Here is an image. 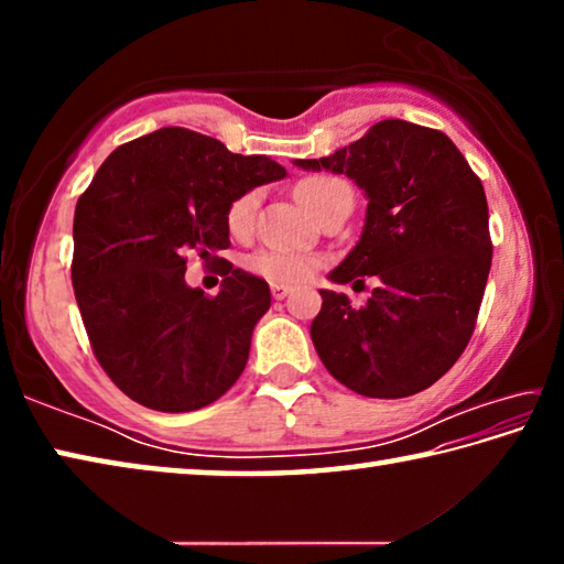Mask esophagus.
Here are the masks:
<instances>
[{"instance_id": "1", "label": "esophagus", "mask_w": 564, "mask_h": 564, "mask_svg": "<svg viewBox=\"0 0 564 564\" xmlns=\"http://www.w3.org/2000/svg\"><path fill=\"white\" fill-rule=\"evenodd\" d=\"M289 293H291L289 285H281V283H273V285H271V295H273L275 301H283Z\"/></svg>"}]
</instances>
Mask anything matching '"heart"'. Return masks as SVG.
<instances>
[{
	"mask_svg": "<svg viewBox=\"0 0 564 564\" xmlns=\"http://www.w3.org/2000/svg\"><path fill=\"white\" fill-rule=\"evenodd\" d=\"M343 191L350 188L346 181H340L336 176H308L295 186V196H299V202L308 208L313 216H321L323 208H326L338 194H343ZM256 204H259V196H256L253 191L241 194L228 204L226 226L231 236L241 238L251 231ZM318 265V256H313L308 251H295V248H259V251L246 259L248 271L281 285H295L308 281L311 275L316 273Z\"/></svg>",
	"mask_w": 564,
	"mask_h": 564,
	"instance_id": "heart-1",
	"label": "heart"
}]
</instances>
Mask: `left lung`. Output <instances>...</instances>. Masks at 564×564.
<instances>
[{"label":"left lung","mask_w":564,"mask_h":564,"mask_svg":"<svg viewBox=\"0 0 564 564\" xmlns=\"http://www.w3.org/2000/svg\"><path fill=\"white\" fill-rule=\"evenodd\" d=\"M303 169L356 178L368 194L358 246L330 281L380 285L366 305L321 291L311 338L328 373L368 398L431 388L473 338L492 263L482 181L443 131L403 119L370 127L350 147Z\"/></svg>","instance_id":"obj_1"}]
</instances>
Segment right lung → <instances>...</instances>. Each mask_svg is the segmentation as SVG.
Segmentation results:
<instances>
[{
    "instance_id": "obj_1",
    "label": "right lung",
    "mask_w": 564,
    "mask_h": 564,
    "mask_svg": "<svg viewBox=\"0 0 564 564\" xmlns=\"http://www.w3.org/2000/svg\"><path fill=\"white\" fill-rule=\"evenodd\" d=\"M285 176L204 133L164 127L121 144L74 212L72 283L94 356L123 395L161 413L212 405L243 373L269 283L225 261L218 296L188 290L185 261L228 241L226 208Z\"/></svg>"
}]
</instances>
